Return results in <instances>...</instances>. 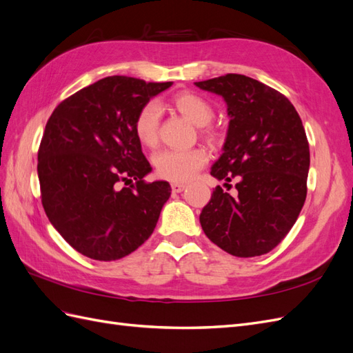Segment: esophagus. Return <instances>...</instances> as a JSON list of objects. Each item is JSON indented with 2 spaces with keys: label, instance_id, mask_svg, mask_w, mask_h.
Returning a JSON list of instances; mask_svg holds the SVG:
<instances>
[{
  "label": "esophagus",
  "instance_id": "1",
  "mask_svg": "<svg viewBox=\"0 0 353 353\" xmlns=\"http://www.w3.org/2000/svg\"><path fill=\"white\" fill-rule=\"evenodd\" d=\"M185 188V184H183V183H174L172 184V191L174 193H181V191H183Z\"/></svg>",
  "mask_w": 353,
  "mask_h": 353
}]
</instances>
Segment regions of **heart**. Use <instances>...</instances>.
<instances>
[{"instance_id":"heart-1","label":"heart","mask_w":353,"mask_h":353,"mask_svg":"<svg viewBox=\"0 0 353 353\" xmlns=\"http://www.w3.org/2000/svg\"><path fill=\"white\" fill-rule=\"evenodd\" d=\"M170 105L197 126H203V134L213 137L212 130L206 126L213 117V109L208 100L193 92H179L170 100ZM160 112L157 104L147 103L138 112L134 121V134L138 143L147 148H153L159 143ZM208 152L203 147L188 150H163L154 154L153 163L160 178L184 183L193 178L199 169L206 165Z\"/></svg>"}]
</instances>
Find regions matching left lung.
Instances as JSON below:
<instances>
[{
  "label": "left lung",
  "instance_id": "obj_1",
  "mask_svg": "<svg viewBox=\"0 0 353 353\" xmlns=\"http://www.w3.org/2000/svg\"><path fill=\"white\" fill-rule=\"evenodd\" d=\"M194 85L221 95L230 116L223 153L210 175L237 181L236 196L215 188L200 213L201 228L232 256L268 253L292 230L306 199L311 160L301 116L281 92L244 74Z\"/></svg>",
  "mask_w": 353,
  "mask_h": 353
}]
</instances>
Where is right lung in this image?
<instances>
[{
    "label": "right lung",
    "instance_id": "obj_1",
    "mask_svg": "<svg viewBox=\"0 0 353 353\" xmlns=\"http://www.w3.org/2000/svg\"><path fill=\"white\" fill-rule=\"evenodd\" d=\"M170 85L108 77L63 100L50 116L38 152L42 206L52 227L83 256L121 259L154 231L170 185L144 181L152 166L134 121Z\"/></svg>",
    "mask_w": 353,
    "mask_h": 353
}]
</instances>
